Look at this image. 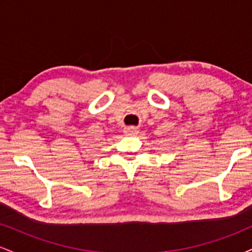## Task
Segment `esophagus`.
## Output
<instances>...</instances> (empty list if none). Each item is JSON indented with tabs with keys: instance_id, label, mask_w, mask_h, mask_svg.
<instances>
[{
	"instance_id": "1",
	"label": "esophagus",
	"mask_w": 252,
	"mask_h": 252,
	"mask_svg": "<svg viewBox=\"0 0 252 252\" xmlns=\"http://www.w3.org/2000/svg\"><path fill=\"white\" fill-rule=\"evenodd\" d=\"M128 132H129V134H136V132H137V130H136V129H128Z\"/></svg>"
}]
</instances>
